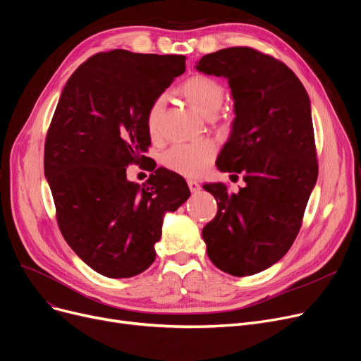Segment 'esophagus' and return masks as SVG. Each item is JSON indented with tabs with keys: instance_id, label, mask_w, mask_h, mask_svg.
I'll list each match as a JSON object with an SVG mask.
<instances>
[{
	"instance_id": "obj_1",
	"label": "esophagus",
	"mask_w": 361,
	"mask_h": 361,
	"mask_svg": "<svg viewBox=\"0 0 361 361\" xmlns=\"http://www.w3.org/2000/svg\"><path fill=\"white\" fill-rule=\"evenodd\" d=\"M187 184H189V189H190V192H193V193H196V192L200 190V184H199L197 181H195V180H187Z\"/></svg>"
}]
</instances>
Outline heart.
<instances>
[{"label": "heart", "mask_w": 361, "mask_h": 361, "mask_svg": "<svg viewBox=\"0 0 361 361\" xmlns=\"http://www.w3.org/2000/svg\"><path fill=\"white\" fill-rule=\"evenodd\" d=\"M189 104L202 116L212 118L221 109L224 102V88L218 81L205 75H195L184 81L180 88ZM166 97L156 99L147 114V130L153 135L158 131L159 118L165 106ZM216 154V146L211 140H200L195 143L176 145L168 149L162 156V164L172 172L183 177L195 178L208 169Z\"/></svg>", "instance_id": "b5f03b06"}]
</instances>
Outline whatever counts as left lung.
<instances>
[{"label":"left lung","instance_id":"8db88e82","mask_svg":"<svg viewBox=\"0 0 361 361\" xmlns=\"http://www.w3.org/2000/svg\"><path fill=\"white\" fill-rule=\"evenodd\" d=\"M195 68L228 82L234 119L216 168L242 172L246 183L238 193L203 185L218 211L202 238L215 267L252 276L285 257L317 181L310 97L285 63L249 47L207 54Z\"/></svg>","mask_w":361,"mask_h":361}]
</instances>
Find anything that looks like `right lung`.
Here are the masks:
<instances>
[{"mask_svg":"<svg viewBox=\"0 0 361 361\" xmlns=\"http://www.w3.org/2000/svg\"><path fill=\"white\" fill-rule=\"evenodd\" d=\"M185 57L112 50L68 80L47 133L44 172L59 228L88 267L111 279L147 270L166 212L189 199L185 180L158 168L147 183L127 168L146 159L152 103L185 71Z\"/></svg>","mask_w":361,"mask_h":361,"instance_id":"add662e5","label":"right lung"}]
</instances>
